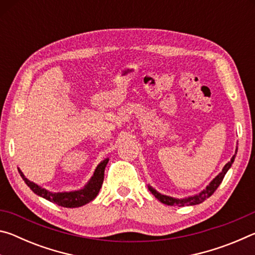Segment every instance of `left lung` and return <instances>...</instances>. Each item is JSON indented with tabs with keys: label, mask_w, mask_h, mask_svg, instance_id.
<instances>
[{
	"label": "left lung",
	"mask_w": 255,
	"mask_h": 255,
	"mask_svg": "<svg viewBox=\"0 0 255 255\" xmlns=\"http://www.w3.org/2000/svg\"><path fill=\"white\" fill-rule=\"evenodd\" d=\"M234 159H235V155L231 158V161L228 162L225 166H224V169H223V171L221 172V173H219L217 176H216V178L209 183V185H207L206 189L202 190V191L199 193V195H196V196L189 197V198H184V199H175V198L161 195V193H158L156 190H154L152 187H148V189H149V191L152 192L153 195L155 196V198H157V199L161 201L162 204H164V205L178 206V207L199 205V204H201L202 201H205L207 198H209L211 195H213V193L216 191V189L219 187V184L222 183L224 176H225L226 172L230 170V167L232 166V164H233V162H234Z\"/></svg>",
	"instance_id": "8db88e82"
}]
</instances>
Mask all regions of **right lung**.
I'll list each match as a JSON object with an SVG mask.
<instances>
[{
	"label": "right lung",
	"instance_id": "obj_1",
	"mask_svg": "<svg viewBox=\"0 0 255 255\" xmlns=\"http://www.w3.org/2000/svg\"><path fill=\"white\" fill-rule=\"evenodd\" d=\"M108 161H109V159L107 158L99 164L91 180L89 181V183L86 184L83 189L71 192H50L48 190L42 189L39 185L31 182V181L25 178L22 172L19 169L18 170L21 178L23 179L28 187L31 189L36 195L45 198V199L49 200L50 202H54V204L58 206L66 207V208H76V207H81L89 204L90 201H92L94 198L98 196V193L101 189V185L103 183L105 169L108 164Z\"/></svg>",
	"mask_w": 255,
	"mask_h": 255
}]
</instances>
